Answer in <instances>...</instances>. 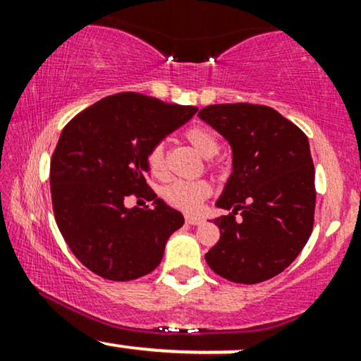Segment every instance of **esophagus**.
Instances as JSON below:
<instances>
[{
  "mask_svg": "<svg viewBox=\"0 0 361 361\" xmlns=\"http://www.w3.org/2000/svg\"><path fill=\"white\" fill-rule=\"evenodd\" d=\"M185 221L186 224H190V226H200V224H204L200 217H193V215H186Z\"/></svg>",
  "mask_w": 361,
  "mask_h": 361,
  "instance_id": "esophagus-1",
  "label": "esophagus"
}]
</instances>
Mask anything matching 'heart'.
Returning a JSON list of instances; mask_svg holds the SVG:
<instances>
[{
    "label": "heart",
    "instance_id": "obj_1",
    "mask_svg": "<svg viewBox=\"0 0 361 361\" xmlns=\"http://www.w3.org/2000/svg\"><path fill=\"white\" fill-rule=\"evenodd\" d=\"M185 137L204 157H214L219 152V140L209 128L192 127L186 130ZM149 169L156 178L166 175V152L163 142L156 144L149 152ZM210 195H212V186L205 180L173 181L161 188L163 200L183 212H197Z\"/></svg>",
    "mask_w": 361,
    "mask_h": 361
}]
</instances>
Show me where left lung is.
I'll use <instances>...</instances> for the list:
<instances>
[{
    "label": "left lung",
    "instance_id": "left-lung-1",
    "mask_svg": "<svg viewBox=\"0 0 361 361\" xmlns=\"http://www.w3.org/2000/svg\"><path fill=\"white\" fill-rule=\"evenodd\" d=\"M198 117L233 149V173L215 202L233 212L215 219L221 239L205 255L207 264L234 283L270 280L312 233L316 186L307 135L264 105H210Z\"/></svg>",
    "mask_w": 361,
    "mask_h": 361
}]
</instances>
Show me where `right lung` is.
Returning <instances> with one entry per match:
<instances>
[{
	"label": "right lung",
	"instance_id": "add662e5",
	"mask_svg": "<svg viewBox=\"0 0 361 361\" xmlns=\"http://www.w3.org/2000/svg\"><path fill=\"white\" fill-rule=\"evenodd\" d=\"M197 110L118 93L82 110L61 132L51 159L54 217L88 270L127 281L161 263L185 219L149 188V152ZM132 192L151 200L152 209H127L123 200Z\"/></svg>",
	"mask_w": 361,
	"mask_h": 361
}]
</instances>
